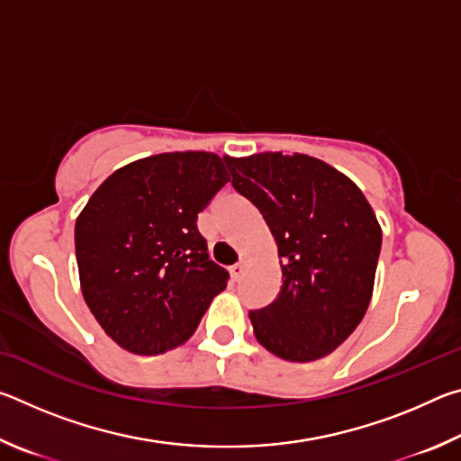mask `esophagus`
<instances>
[{
  "label": "esophagus",
  "mask_w": 461,
  "mask_h": 461,
  "mask_svg": "<svg viewBox=\"0 0 461 461\" xmlns=\"http://www.w3.org/2000/svg\"><path fill=\"white\" fill-rule=\"evenodd\" d=\"M230 272H231V278H233V280H240L241 276L246 275V262H236V264H233V267L230 268Z\"/></svg>",
  "instance_id": "1"
}]
</instances>
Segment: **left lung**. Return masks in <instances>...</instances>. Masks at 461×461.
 Masks as SVG:
<instances>
[{
    "instance_id": "left-lung-1",
    "label": "left lung",
    "mask_w": 461,
    "mask_h": 461,
    "mask_svg": "<svg viewBox=\"0 0 461 461\" xmlns=\"http://www.w3.org/2000/svg\"><path fill=\"white\" fill-rule=\"evenodd\" d=\"M223 160L233 189L258 207L283 258L278 296L249 311L256 339L291 362L331 354L370 305L382 246L370 203L346 175L307 154Z\"/></svg>"
}]
</instances>
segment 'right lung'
Wrapping results in <instances>:
<instances>
[{"label":"right lung","mask_w":461,"mask_h":461,"mask_svg":"<svg viewBox=\"0 0 461 461\" xmlns=\"http://www.w3.org/2000/svg\"><path fill=\"white\" fill-rule=\"evenodd\" d=\"M228 181L212 152L148 156L107 176L77 217L85 303L123 349L156 356L181 346L228 285L197 228Z\"/></svg>","instance_id":"add662e5"}]
</instances>
